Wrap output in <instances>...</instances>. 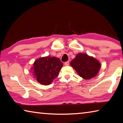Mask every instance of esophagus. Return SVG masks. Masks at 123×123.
Returning <instances> with one entry per match:
<instances>
[{
  "instance_id": "esophagus-1",
  "label": "esophagus",
  "mask_w": 123,
  "mask_h": 123,
  "mask_svg": "<svg viewBox=\"0 0 123 123\" xmlns=\"http://www.w3.org/2000/svg\"><path fill=\"white\" fill-rule=\"evenodd\" d=\"M69 61H67V62H65V63H64V65L68 66V65H69Z\"/></svg>"
}]
</instances>
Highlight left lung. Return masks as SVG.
Masks as SVG:
<instances>
[{
  "mask_svg": "<svg viewBox=\"0 0 123 123\" xmlns=\"http://www.w3.org/2000/svg\"><path fill=\"white\" fill-rule=\"evenodd\" d=\"M70 64L79 76L86 80L96 76L101 67V64L98 60L84 53L77 54Z\"/></svg>",
  "mask_w": 123,
  "mask_h": 123,
  "instance_id": "obj_1",
  "label": "left lung"
}]
</instances>
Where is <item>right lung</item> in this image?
<instances>
[{"instance_id": "1", "label": "right lung", "mask_w": 123, "mask_h": 123, "mask_svg": "<svg viewBox=\"0 0 123 123\" xmlns=\"http://www.w3.org/2000/svg\"><path fill=\"white\" fill-rule=\"evenodd\" d=\"M63 63L56 57H43L37 59L32 67L36 80L42 85H49L59 75Z\"/></svg>"}]
</instances>
